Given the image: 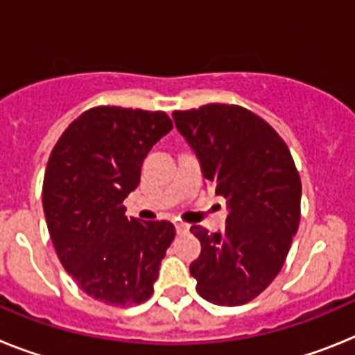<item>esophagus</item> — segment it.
<instances>
[{
    "instance_id": "obj_1",
    "label": "esophagus",
    "mask_w": 355,
    "mask_h": 355,
    "mask_svg": "<svg viewBox=\"0 0 355 355\" xmlns=\"http://www.w3.org/2000/svg\"><path fill=\"white\" fill-rule=\"evenodd\" d=\"M175 229H177V234H187L189 232V225L177 221V223H175Z\"/></svg>"
}]
</instances>
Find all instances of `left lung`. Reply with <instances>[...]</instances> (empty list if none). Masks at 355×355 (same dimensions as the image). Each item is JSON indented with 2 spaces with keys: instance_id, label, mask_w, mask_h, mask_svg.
Returning a JSON list of instances; mask_svg holds the SVG:
<instances>
[{
  "instance_id": "left-lung-1",
  "label": "left lung",
  "mask_w": 355,
  "mask_h": 355,
  "mask_svg": "<svg viewBox=\"0 0 355 355\" xmlns=\"http://www.w3.org/2000/svg\"><path fill=\"white\" fill-rule=\"evenodd\" d=\"M173 119L230 211L223 232L191 227L202 243L189 266L196 291L216 306H243L284 266L300 223V175L284 139L245 107L209 103Z\"/></svg>"
}]
</instances>
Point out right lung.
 Returning a JSON list of instances; mask_svg holds the SVG:
<instances>
[{
    "label": "right lung",
    "mask_w": 355,
    "mask_h": 355,
    "mask_svg": "<svg viewBox=\"0 0 355 355\" xmlns=\"http://www.w3.org/2000/svg\"><path fill=\"white\" fill-rule=\"evenodd\" d=\"M171 128L162 110L100 105L67 126L48 159L42 207L55 252L80 289L109 306L152 297L175 239L169 221L126 218L123 205L144 157Z\"/></svg>",
    "instance_id": "1"
}]
</instances>
